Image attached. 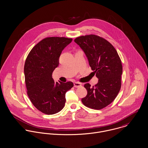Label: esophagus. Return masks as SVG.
<instances>
[{
  "label": "esophagus",
  "mask_w": 148,
  "mask_h": 148,
  "mask_svg": "<svg viewBox=\"0 0 148 148\" xmlns=\"http://www.w3.org/2000/svg\"><path fill=\"white\" fill-rule=\"evenodd\" d=\"M81 85H82L81 84H80V82H76L74 83V86L75 88H79L81 86Z\"/></svg>",
  "instance_id": "1"
}]
</instances>
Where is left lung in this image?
<instances>
[{"mask_svg": "<svg viewBox=\"0 0 148 148\" xmlns=\"http://www.w3.org/2000/svg\"><path fill=\"white\" fill-rule=\"evenodd\" d=\"M74 41L84 51L98 79L92 87L89 83L84 85L88 93L81 101L92 109L105 108L115 99L121 88L123 68L120 57L109 42L98 36H80Z\"/></svg>", "mask_w": 148, "mask_h": 148, "instance_id": "8db88e82", "label": "left lung"}]
</instances>
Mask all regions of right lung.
I'll return each mask as SVG.
<instances>
[{"label":"right lung","mask_w":148,"mask_h":148,"mask_svg":"<svg viewBox=\"0 0 148 148\" xmlns=\"http://www.w3.org/2000/svg\"><path fill=\"white\" fill-rule=\"evenodd\" d=\"M72 40L65 37H47L38 42L27 56L24 75L27 95L33 105L47 115L58 113L64 107L66 92L72 82H54V69L63 49Z\"/></svg>","instance_id":"add662e5"}]
</instances>
